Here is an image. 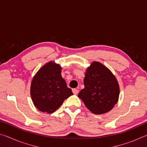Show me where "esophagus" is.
Segmentation results:
<instances>
[{"mask_svg":"<svg viewBox=\"0 0 147 147\" xmlns=\"http://www.w3.org/2000/svg\"><path fill=\"white\" fill-rule=\"evenodd\" d=\"M73 93L74 94H77L78 93V90L76 89H73Z\"/></svg>","mask_w":147,"mask_h":147,"instance_id":"esophagus-1","label":"esophagus"}]
</instances>
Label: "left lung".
<instances>
[{
  "instance_id": "obj_1",
  "label": "left lung",
  "mask_w": 147,
  "mask_h": 147,
  "mask_svg": "<svg viewBox=\"0 0 147 147\" xmlns=\"http://www.w3.org/2000/svg\"><path fill=\"white\" fill-rule=\"evenodd\" d=\"M84 84L78 96L93 113H106L117 103L120 93L117 80L100 62L93 61L87 68Z\"/></svg>"
}]
</instances>
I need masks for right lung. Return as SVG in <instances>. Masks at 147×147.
<instances>
[{
	"instance_id": "right-lung-1",
	"label": "right lung",
	"mask_w": 147,
	"mask_h": 147,
	"mask_svg": "<svg viewBox=\"0 0 147 147\" xmlns=\"http://www.w3.org/2000/svg\"><path fill=\"white\" fill-rule=\"evenodd\" d=\"M61 73V67L51 61L41 67L32 79V100L36 108L42 112H54L65 99L73 94Z\"/></svg>"
}]
</instances>
